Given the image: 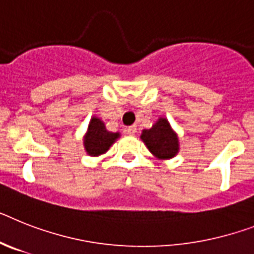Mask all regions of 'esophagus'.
I'll return each mask as SVG.
<instances>
[{
    "instance_id": "esophagus-1",
    "label": "esophagus",
    "mask_w": 254,
    "mask_h": 254,
    "mask_svg": "<svg viewBox=\"0 0 254 254\" xmlns=\"http://www.w3.org/2000/svg\"><path fill=\"white\" fill-rule=\"evenodd\" d=\"M126 132H127L128 135H135V133H136V126H129V127H127Z\"/></svg>"
}]
</instances>
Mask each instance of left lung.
<instances>
[{
    "label": "left lung",
    "mask_w": 254,
    "mask_h": 254,
    "mask_svg": "<svg viewBox=\"0 0 254 254\" xmlns=\"http://www.w3.org/2000/svg\"><path fill=\"white\" fill-rule=\"evenodd\" d=\"M141 140L153 156L160 160H169L179 152L178 135L173 131L166 118H160L152 128L144 129Z\"/></svg>",
    "instance_id": "8db88e82"
}]
</instances>
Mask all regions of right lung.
Returning <instances> with one entry per match:
<instances>
[{
    "label": "right lung",
    "instance_id": "right-lung-1",
    "mask_svg": "<svg viewBox=\"0 0 254 254\" xmlns=\"http://www.w3.org/2000/svg\"><path fill=\"white\" fill-rule=\"evenodd\" d=\"M119 136L121 135L118 132L114 133V132L108 131L101 119L93 117L84 136V148L89 156H100L108 152L109 148L114 144Z\"/></svg>",
    "mask_w": 254,
    "mask_h": 254
}]
</instances>
